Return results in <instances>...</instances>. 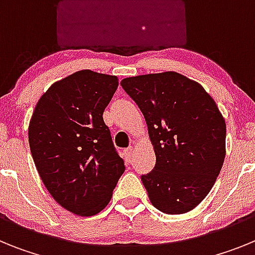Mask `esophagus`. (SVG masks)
Returning a JSON list of instances; mask_svg holds the SVG:
<instances>
[{
  "instance_id": "esophagus-1",
  "label": "esophagus",
  "mask_w": 255,
  "mask_h": 255,
  "mask_svg": "<svg viewBox=\"0 0 255 255\" xmlns=\"http://www.w3.org/2000/svg\"><path fill=\"white\" fill-rule=\"evenodd\" d=\"M132 150H134L132 149V147H129V148H126L125 152H124V154H125V157L128 161H129V159L132 157Z\"/></svg>"
}]
</instances>
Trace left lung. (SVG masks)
Listing matches in <instances>:
<instances>
[{
	"instance_id": "1",
	"label": "left lung",
	"mask_w": 255,
	"mask_h": 255,
	"mask_svg": "<svg viewBox=\"0 0 255 255\" xmlns=\"http://www.w3.org/2000/svg\"><path fill=\"white\" fill-rule=\"evenodd\" d=\"M148 126L155 166L141 175L150 203L167 215L191 211L207 197L226 154V124L204 88L181 74L126 78Z\"/></svg>"
}]
</instances>
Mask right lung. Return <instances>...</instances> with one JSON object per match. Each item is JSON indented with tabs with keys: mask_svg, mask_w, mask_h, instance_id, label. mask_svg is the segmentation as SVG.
Wrapping results in <instances>:
<instances>
[{
	"mask_svg": "<svg viewBox=\"0 0 255 255\" xmlns=\"http://www.w3.org/2000/svg\"><path fill=\"white\" fill-rule=\"evenodd\" d=\"M117 87L114 75L76 71L48 88L29 124L40 179L60 206L78 216L102 211L125 171L103 121Z\"/></svg>",
	"mask_w": 255,
	"mask_h": 255,
	"instance_id": "1",
	"label": "right lung"
}]
</instances>
